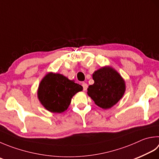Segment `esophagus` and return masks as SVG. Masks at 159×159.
Returning <instances> with one entry per match:
<instances>
[{
  "label": "esophagus",
  "mask_w": 159,
  "mask_h": 159,
  "mask_svg": "<svg viewBox=\"0 0 159 159\" xmlns=\"http://www.w3.org/2000/svg\"><path fill=\"white\" fill-rule=\"evenodd\" d=\"M82 86H83L84 91H86V89H87V88H88V84H87L85 83V82H83L82 83Z\"/></svg>",
  "instance_id": "obj_1"
}]
</instances>
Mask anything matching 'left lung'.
Listing matches in <instances>:
<instances>
[{
    "instance_id": "left-lung-1",
    "label": "left lung",
    "mask_w": 159,
    "mask_h": 159,
    "mask_svg": "<svg viewBox=\"0 0 159 159\" xmlns=\"http://www.w3.org/2000/svg\"><path fill=\"white\" fill-rule=\"evenodd\" d=\"M93 80L94 84L89 86L87 93L102 109H110L123 97L126 90L125 80L111 66H106L95 71Z\"/></svg>"
}]
</instances>
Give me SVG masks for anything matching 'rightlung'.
<instances>
[{
  "instance_id": "add662e5",
  "label": "right lung",
  "mask_w": 159,
  "mask_h": 159,
  "mask_svg": "<svg viewBox=\"0 0 159 159\" xmlns=\"http://www.w3.org/2000/svg\"><path fill=\"white\" fill-rule=\"evenodd\" d=\"M83 87L61 74L50 72L41 80L37 90V97L46 110L61 113L69 107L71 99Z\"/></svg>"
}]
</instances>
